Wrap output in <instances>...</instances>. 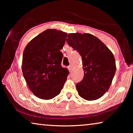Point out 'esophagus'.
Segmentation results:
<instances>
[{"label": "esophagus", "mask_w": 133, "mask_h": 133, "mask_svg": "<svg viewBox=\"0 0 133 133\" xmlns=\"http://www.w3.org/2000/svg\"><path fill=\"white\" fill-rule=\"evenodd\" d=\"M68 68H69V71H71L72 69H73V66H72V65H70V66L68 67Z\"/></svg>", "instance_id": "1"}]
</instances>
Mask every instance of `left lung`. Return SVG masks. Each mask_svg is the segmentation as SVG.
<instances>
[{
    "label": "left lung",
    "mask_w": 133,
    "mask_h": 133,
    "mask_svg": "<svg viewBox=\"0 0 133 133\" xmlns=\"http://www.w3.org/2000/svg\"><path fill=\"white\" fill-rule=\"evenodd\" d=\"M66 41L82 58L84 77L76 84L78 95L88 101L102 97L109 89L116 73L113 54L90 33H69Z\"/></svg>",
    "instance_id": "left-lung-1"
}]
</instances>
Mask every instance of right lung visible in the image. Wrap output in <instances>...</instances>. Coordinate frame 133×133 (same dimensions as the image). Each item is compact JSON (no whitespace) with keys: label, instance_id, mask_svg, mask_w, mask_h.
I'll list each match as a JSON object with an SVG mask.
<instances>
[{"label":"right lung","instance_id":"1","mask_svg":"<svg viewBox=\"0 0 133 133\" xmlns=\"http://www.w3.org/2000/svg\"><path fill=\"white\" fill-rule=\"evenodd\" d=\"M67 33L47 29L28 43L24 48L22 70L29 88L43 100H50L60 94L69 71L61 66L60 51Z\"/></svg>","mask_w":133,"mask_h":133}]
</instances>
